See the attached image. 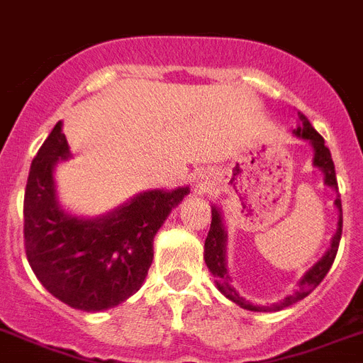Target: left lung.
I'll list each match as a JSON object with an SVG mask.
<instances>
[{
	"instance_id": "obj_1",
	"label": "left lung",
	"mask_w": 363,
	"mask_h": 363,
	"mask_svg": "<svg viewBox=\"0 0 363 363\" xmlns=\"http://www.w3.org/2000/svg\"><path fill=\"white\" fill-rule=\"evenodd\" d=\"M301 121V127L295 129V136L299 138L310 140V144L313 145V166L321 167V172L325 173V184H328L330 188L337 190V181H336V172H334V162H332L330 151L325 145V140L319 135L318 130L313 129L312 123L308 121V118L303 114V112H297ZM337 210L342 212V199L337 196L336 199ZM342 227H343V216L340 214V221H337V230L332 238L330 249L327 251V255L321 258V260L315 264L310 271H306V275L301 279L299 290L295 291L294 295L286 297L284 301H280L277 304H271V306H255L249 301H245L243 297H240L236 294L233 286H230V277H228L227 271V260H225V252H227V233H225L223 223H221V214L218 212V208H212V223H210L208 236L205 240V262L206 267L210 269V273L216 277V286L219 288V291L230 299L233 303H236L238 306L245 310H251V312H279V310H284L286 306L297 303V301L304 299L306 295L312 294L315 288L319 286L325 277H327L328 269L332 267V262L336 258L337 247H340V240H342Z\"/></svg>"
}]
</instances>
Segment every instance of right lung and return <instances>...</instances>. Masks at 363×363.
I'll return each instance as SVG.
<instances>
[{
    "instance_id": "1",
    "label": "right lung",
    "mask_w": 363,
    "mask_h": 363,
    "mask_svg": "<svg viewBox=\"0 0 363 363\" xmlns=\"http://www.w3.org/2000/svg\"><path fill=\"white\" fill-rule=\"evenodd\" d=\"M55 125L27 177L23 245L29 266L45 290L84 312L114 308L140 290L153 262V238L188 188L151 190L112 214L79 219L59 208L53 167L69 157Z\"/></svg>"
}]
</instances>
